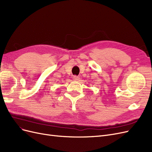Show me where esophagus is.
Wrapping results in <instances>:
<instances>
[{
	"instance_id": "1",
	"label": "esophagus",
	"mask_w": 152,
	"mask_h": 152,
	"mask_svg": "<svg viewBox=\"0 0 152 152\" xmlns=\"http://www.w3.org/2000/svg\"><path fill=\"white\" fill-rule=\"evenodd\" d=\"M73 80H75V81H78L80 79V78L79 77H77V76H74L73 78Z\"/></svg>"
}]
</instances>
